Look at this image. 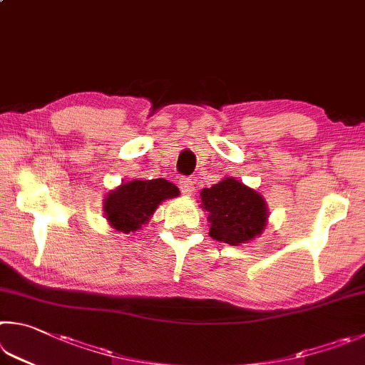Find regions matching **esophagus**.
<instances>
[{
	"label": "esophagus",
	"mask_w": 365,
	"mask_h": 365,
	"mask_svg": "<svg viewBox=\"0 0 365 365\" xmlns=\"http://www.w3.org/2000/svg\"><path fill=\"white\" fill-rule=\"evenodd\" d=\"M180 190L185 196H191L195 191V178L185 177L180 180Z\"/></svg>",
	"instance_id": "34e87169"
}]
</instances>
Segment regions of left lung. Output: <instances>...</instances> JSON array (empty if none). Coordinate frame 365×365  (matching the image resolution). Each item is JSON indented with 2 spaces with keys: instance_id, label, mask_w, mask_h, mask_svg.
<instances>
[{
  "instance_id": "obj_1",
  "label": "left lung",
  "mask_w": 365,
  "mask_h": 365,
  "mask_svg": "<svg viewBox=\"0 0 365 365\" xmlns=\"http://www.w3.org/2000/svg\"><path fill=\"white\" fill-rule=\"evenodd\" d=\"M201 207L209 212L212 240L231 246L255 240L267 227L268 209L264 197L233 177L204 188Z\"/></svg>"
}]
</instances>
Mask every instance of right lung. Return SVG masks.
Here are the masks:
<instances>
[{
  "label": "right lung",
  "mask_w": 365,
  "mask_h": 365,
  "mask_svg": "<svg viewBox=\"0 0 365 365\" xmlns=\"http://www.w3.org/2000/svg\"><path fill=\"white\" fill-rule=\"evenodd\" d=\"M178 193L175 185L165 178L125 182L103 200L105 218L121 233H135L150 222L158 205Z\"/></svg>",
  "instance_id": "add662e5"
}]
</instances>
